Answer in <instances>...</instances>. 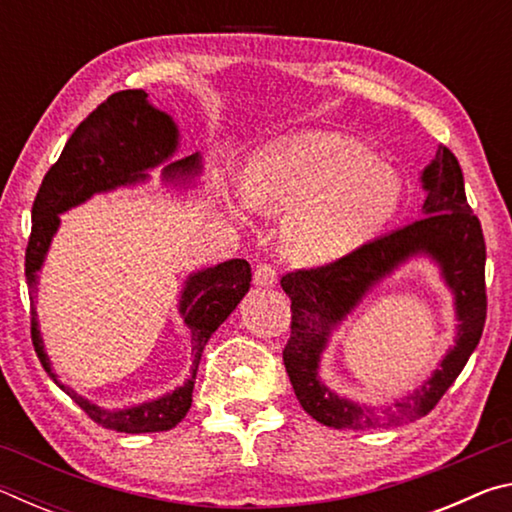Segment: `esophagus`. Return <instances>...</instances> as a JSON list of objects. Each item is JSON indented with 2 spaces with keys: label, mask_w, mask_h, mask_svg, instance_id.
Listing matches in <instances>:
<instances>
[{
  "label": "esophagus",
  "mask_w": 512,
  "mask_h": 512,
  "mask_svg": "<svg viewBox=\"0 0 512 512\" xmlns=\"http://www.w3.org/2000/svg\"><path fill=\"white\" fill-rule=\"evenodd\" d=\"M277 282V271L271 264H259L255 268V284L257 287H273Z\"/></svg>",
  "instance_id": "esophagus-1"
}]
</instances>
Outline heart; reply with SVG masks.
I'll return each mask as SVG.
<instances>
[{"label":"heart","instance_id":"1","mask_svg":"<svg viewBox=\"0 0 512 512\" xmlns=\"http://www.w3.org/2000/svg\"><path fill=\"white\" fill-rule=\"evenodd\" d=\"M241 187L250 205L286 212L282 244L302 264H323L363 244L395 214L402 180L368 146L309 131L259 149Z\"/></svg>","mask_w":512,"mask_h":512}]
</instances>
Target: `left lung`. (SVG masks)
Returning a JSON list of instances; mask_svg holds the SVG:
<instances>
[{
	"instance_id": "8db88e82",
	"label": "left lung",
	"mask_w": 512,
	"mask_h": 512,
	"mask_svg": "<svg viewBox=\"0 0 512 512\" xmlns=\"http://www.w3.org/2000/svg\"><path fill=\"white\" fill-rule=\"evenodd\" d=\"M427 189L422 219L404 225L354 248L334 262L296 268L282 275V289L291 298V336L282 350L293 393L311 418L334 429H379L427 415L447 388L461 375L483 334L488 296H485V239L479 216L465 196L463 171L456 155L440 144L436 158L422 173ZM415 252H429L444 266L457 293L462 329L454 351L427 385L385 418L336 398L317 381V359L328 329L365 295V291L395 265Z\"/></svg>"
}]
</instances>
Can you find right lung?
Here are the masks:
<instances>
[{"label": "right lung", "instance_id": "add662e5", "mask_svg": "<svg viewBox=\"0 0 512 512\" xmlns=\"http://www.w3.org/2000/svg\"><path fill=\"white\" fill-rule=\"evenodd\" d=\"M178 131L169 115L155 110L146 101L144 90H121L99 103L69 137L60 158L51 164L42 178V185L33 201L31 237L24 255V273L33 291L42 259L49 241L58 228V214L83 203L97 192H108L119 185L146 178L144 169H151L176 151ZM196 158H185L169 164V173L189 171ZM250 287V264L246 259H230L207 271L189 277L187 289L180 300V314L192 329L194 366L187 384L160 400L133 406L126 411H103L99 406L69 391L51 372L49 359L42 348L36 309L31 307V341L47 375L81 406L88 418L103 429L121 433L169 431L185 418L192 406L194 381L203 350L210 336L219 329Z\"/></svg>", "mask_w": 512, "mask_h": 512}]
</instances>
